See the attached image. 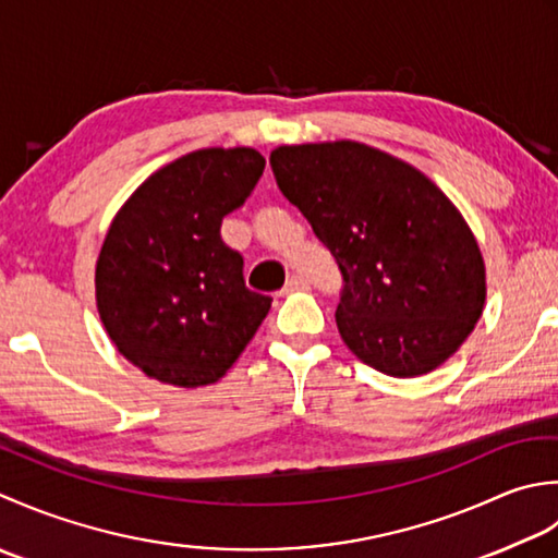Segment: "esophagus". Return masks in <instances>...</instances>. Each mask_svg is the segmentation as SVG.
I'll return each mask as SVG.
<instances>
[{"mask_svg": "<svg viewBox=\"0 0 558 558\" xmlns=\"http://www.w3.org/2000/svg\"><path fill=\"white\" fill-rule=\"evenodd\" d=\"M301 289H308V279L301 277V275H293V277H289L287 287L281 289V293H293V291H301Z\"/></svg>", "mask_w": 558, "mask_h": 558, "instance_id": "34e87169", "label": "esophagus"}]
</instances>
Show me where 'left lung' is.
I'll use <instances>...</instances> for the list:
<instances>
[{"label":"left lung","instance_id":"left-lung-1","mask_svg":"<svg viewBox=\"0 0 558 558\" xmlns=\"http://www.w3.org/2000/svg\"><path fill=\"white\" fill-rule=\"evenodd\" d=\"M269 166L342 271L335 317L351 354L392 378L446 363L486 301L482 250L446 192L351 140L277 146Z\"/></svg>","mask_w":558,"mask_h":558}]
</instances>
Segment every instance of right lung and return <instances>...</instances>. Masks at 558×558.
<instances>
[{
    "instance_id": "obj_1",
    "label": "right lung",
    "mask_w": 558,
    "mask_h": 558,
    "mask_svg": "<svg viewBox=\"0 0 558 558\" xmlns=\"http://www.w3.org/2000/svg\"><path fill=\"white\" fill-rule=\"evenodd\" d=\"M265 170L250 146L199 149L158 168L122 204L96 263V305L110 342L175 388L223 378L271 308L245 287L243 257L221 241Z\"/></svg>"
}]
</instances>
